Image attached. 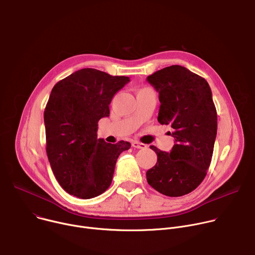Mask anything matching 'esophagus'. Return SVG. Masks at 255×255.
Returning a JSON list of instances; mask_svg holds the SVG:
<instances>
[{
  "mask_svg": "<svg viewBox=\"0 0 255 255\" xmlns=\"http://www.w3.org/2000/svg\"><path fill=\"white\" fill-rule=\"evenodd\" d=\"M132 146L135 147V148L144 149V148L147 147V145L144 144V143H141V142H139V141H137V140H134V141H132Z\"/></svg>",
  "mask_w": 255,
  "mask_h": 255,
  "instance_id": "34e87169",
  "label": "esophagus"
}]
</instances>
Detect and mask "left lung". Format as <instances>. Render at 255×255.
Wrapping results in <instances>:
<instances>
[{"instance_id":"obj_1","label":"left lung","mask_w":255,"mask_h":255,"mask_svg":"<svg viewBox=\"0 0 255 255\" xmlns=\"http://www.w3.org/2000/svg\"><path fill=\"white\" fill-rule=\"evenodd\" d=\"M147 81L159 94L157 120L170 125L175 144L169 152L151 145L156 164L147 170V183L168 197L193 192L210 166L217 135V111L207 81L180 65L155 71Z\"/></svg>"}]
</instances>
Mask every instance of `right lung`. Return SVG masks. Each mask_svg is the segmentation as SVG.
Listing matches in <instances>:
<instances>
[{"mask_svg": "<svg viewBox=\"0 0 255 255\" xmlns=\"http://www.w3.org/2000/svg\"><path fill=\"white\" fill-rule=\"evenodd\" d=\"M129 81L83 68L53 87L44 111L46 153L54 176L69 195L92 199L110 187L118 156L131 144L98 139V122L109 117L114 95Z\"/></svg>", "mask_w": 255, "mask_h": 255, "instance_id": "right-lung-1", "label": "right lung"}]
</instances>
